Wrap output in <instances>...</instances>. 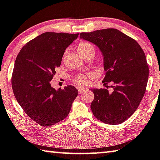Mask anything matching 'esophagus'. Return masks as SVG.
Instances as JSON below:
<instances>
[{"instance_id": "1", "label": "esophagus", "mask_w": 160, "mask_h": 160, "mask_svg": "<svg viewBox=\"0 0 160 160\" xmlns=\"http://www.w3.org/2000/svg\"><path fill=\"white\" fill-rule=\"evenodd\" d=\"M85 89H78V93H79V94H82V93L84 92H85Z\"/></svg>"}]
</instances>
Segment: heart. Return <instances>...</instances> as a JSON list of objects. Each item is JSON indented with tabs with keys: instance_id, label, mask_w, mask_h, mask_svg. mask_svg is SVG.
<instances>
[{
	"instance_id": "heart-1",
	"label": "heart",
	"mask_w": 160,
	"mask_h": 160,
	"mask_svg": "<svg viewBox=\"0 0 160 160\" xmlns=\"http://www.w3.org/2000/svg\"><path fill=\"white\" fill-rule=\"evenodd\" d=\"M94 50V48L91 43L88 42H81L78 46V51L79 54L82 55L85 54L86 52L89 50ZM74 82L77 84L78 85L83 86L86 85L88 83V78L87 75H79V76L75 77L74 79Z\"/></svg>"
}]
</instances>
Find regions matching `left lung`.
I'll use <instances>...</instances> for the list:
<instances>
[{"label": "left lung", "mask_w": 160, "mask_h": 160, "mask_svg": "<svg viewBox=\"0 0 160 160\" xmlns=\"http://www.w3.org/2000/svg\"><path fill=\"white\" fill-rule=\"evenodd\" d=\"M81 39L99 48L103 57L104 85L112 82L113 91L93 89V114L109 124H119L129 118L143 98L149 68L143 50L132 38L115 28L81 33Z\"/></svg>", "instance_id": "obj_1"}]
</instances>
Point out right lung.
Wrapping results in <instances>:
<instances>
[{
  "mask_svg": "<svg viewBox=\"0 0 160 160\" xmlns=\"http://www.w3.org/2000/svg\"><path fill=\"white\" fill-rule=\"evenodd\" d=\"M78 35L45 32L28 42L16 58L12 75L14 97L40 125L51 126L65 119L78 94L72 85L56 90L50 84L66 49Z\"/></svg>",
  "mask_w": 160,
  "mask_h": 160,
  "instance_id": "right-lung-1",
  "label": "right lung"
}]
</instances>
